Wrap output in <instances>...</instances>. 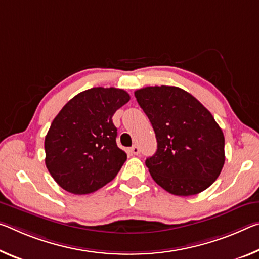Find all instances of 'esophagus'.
<instances>
[{
	"mask_svg": "<svg viewBox=\"0 0 259 259\" xmlns=\"http://www.w3.org/2000/svg\"><path fill=\"white\" fill-rule=\"evenodd\" d=\"M130 151H131V153H134L135 155H138V154H139V152H141V150H139L138 145H134V146H131Z\"/></svg>",
	"mask_w": 259,
	"mask_h": 259,
	"instance_id": "1",
	"label": "esophagus"
}]
</instances>
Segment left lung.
<instances>
[{
    "label": "left lung",
    "instance_id": "obj_1",
    "mask_svg": "<svg viewBox=\"0 0 259 259\" xmlns=\"http://www.w3.org/2000/svg\"><path fill=\"white\" fill-rule=\"evenodd\" d=\"M135 97L158 142L157 152L145 161L152 179L175 196L210 187L225 163V137L212 114L176 86H147Z\"/></svg>",
    "mask_w": 259,
    "mask_h": 259
}]
</instances>
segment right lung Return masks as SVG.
Wrapping results in <instances>:
<instances>
[{"instance_id":"1","label":"right lung","mask_w":259,"mask_h":259,"mask_svg":"<svg viewBox=\"0 0 259 259\" xmlns=\"http://www.w3.org/2000/svg\"><path fill=\"white\" fill-rule=\"evenodd\" d=\"M130 100L124 90L93 88L69 100L45 138L46 167L65 191L86 195L114 180L126 160L113 115Z\"/></svg>"}]
</instances>
